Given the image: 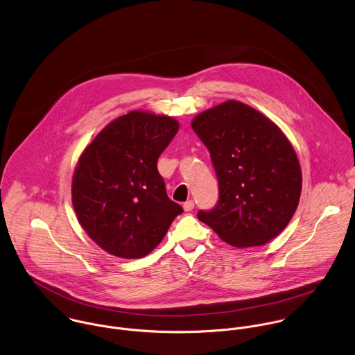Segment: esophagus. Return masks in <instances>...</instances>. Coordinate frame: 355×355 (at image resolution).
<instances>
[{
    "label": "esophagus",
    "instance_id": "obj_1",
    "mask_svg": "<svg viewBox=\"0 0 355 355\" xmlns=\"http://www.w3.org/2000/svg\"><path fill=\"white\" fill-rule=\"evenodd\" d=\"M182 207H184L185 211H192V210L195 209V202H193V200H188V202L184 203Z\"/></svg>",
    "mask_w": 355,
    "mask_h": 355
}]
</instances>
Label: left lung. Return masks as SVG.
<instances>
[{
    "mask_svg": "<svg viewBox=\"0 0 355 355\" xmlns=\"http://www.w3.org/2000/svg\"><path fill=\"white\" fill-rule=\"evenodd\" d=\"M192 129L210 150L219 185L216 206L198 218L237 248L279 236L302 192L300 164L282 129L236 100L196 115Z\"/></svg>",
    "mask_w": 355,
    "mask_h": 355,
    "instance_id": "obj_1",
    "label": "left lung"
}]
</instances>
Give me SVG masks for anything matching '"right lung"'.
<instances>
[{
    "instance_id": "right-lung-1",
    "label": "right lung",
    "mask_w": 355,
    "mask_h": 355,
    "mask_svg": "<svg viewBox=\"0 0 355 355\" xmlns=\"http://www.w3.org/2000/svg\"><path fill=\"white\" fill-rule=\"evenodd\" d=\"M178 129L171 116L130 111L108 123L79 156L72 206L83 230L108 254L148 255L184 211L168 199L156 166Z\"/></svg>"
}]
</instances>
